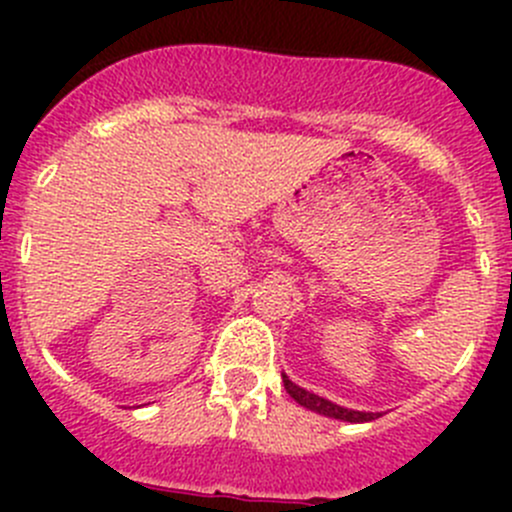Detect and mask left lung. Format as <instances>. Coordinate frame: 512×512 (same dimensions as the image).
Masks as SVG:
<instances>
[{
  "instance_id": "left-lung-1",
  "label": "left lung",
  "mask_w": 512,
  "mask_h": 512,
  "mask_svg": "<svg viewBox=\"0 0 512 512\" xmlns=\"http://www.w3.org/2000/svg\"><path fill=\"white\" fill-rule=\"evenodd\" d=\"M282 381H285L287 394L292 396L299 406H304V409L309 411H317V414L322 416L339 418V421H349V423H364V421H374V418H379V414H366V411H352V409H344V406L332 404V401L322 399V396L312 394V391L302 389V386H297L294 381H289L287 374H282Z\"/></svg>"
}]
</instances>
